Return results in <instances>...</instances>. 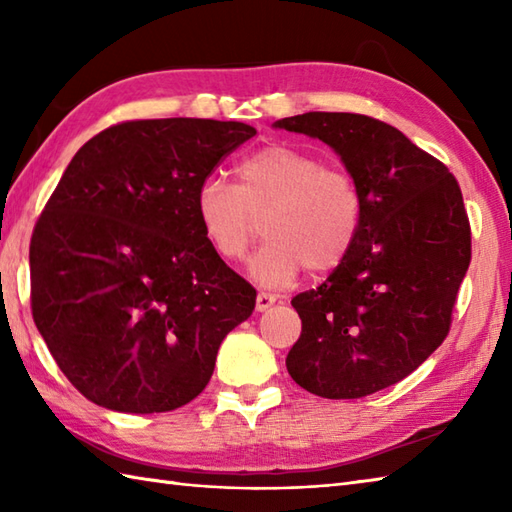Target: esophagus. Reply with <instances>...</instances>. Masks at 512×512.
I'll return each instance as SVG.
<instances>
[{
	"instance_id": "obj_1",
	"label": "esophagus",
	"mask_w": 512,
	"mask_h": 512,
	"mask_svg": "<svg viewBox=\"0 0 512 512\" xmlns=\"http://www.w3.org/2000/svg\"><path fill=\"white\" fill-rule=\"evenodd\" d=\"M275 301H277V297L270 295V292H259L257 301H255V308H257V312H264V310H268L270 306H273Z\"/></svg>"
}]
</instances>
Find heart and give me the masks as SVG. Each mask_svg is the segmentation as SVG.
Masks as SVG:
<instances>
[{
  "label": "heart",
  "instance_id": "1",
  "mask_svg": "<svg viewBox=\"0 0 512 512\" xmlns=\"http://www.w3.org/2000/svg\"><path fill=\"white\" fill-rule=\"evenodd\" d=\"M237 187L206 178L195 191V217L213 253L239 262L262 222L266 244L248 270L259 284L286 286L303 268L325 275L352 253L363 198L350 171L310 151L268 145L239 162Z\"/></svg>",
  "mask_w": 512,
  "mask_h": 512
}]
</instances>
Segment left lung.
Masks as SVG:
<instances>
[{
    "label": "left lung",
    "instance_id": "1",
    "mask_svg": "<svg viewBox=\"0 0 512 512\" xmlns=\"http://www.w3.org/2000/svg\"><path fill=\"white\" fill-rule=\"evenodd\" d=\"M341 156L363 198L345 262L292 299L301 336L288 374L321 398H363L409 376L447 339L471 264L462 191L438 158L376 118L308 112L275 123Z\"/></svg>",
    "mask_w": 512,
    "mask_h": 512
}]
</instances>
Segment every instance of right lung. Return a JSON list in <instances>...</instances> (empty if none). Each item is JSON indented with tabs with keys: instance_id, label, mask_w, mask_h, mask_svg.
Segmentation results:
<instances>
[{
	"instance_id": "add662e5",
	"label": "right lung",
	"mask_w": 512,
	"mask_h": 512,
	"mask_svg": "<svg viewBox=\"0 0 512 512\" xmlns=\"http://www.w3.org/2000/svg\"><path fill=\"white\" fill-rule=\"evenodd\" d=\"M255 127L211 118L127 121L90 138L30 239L32 319L94 405L160 413L209 385L255 288L206 244L195 191Z\"/></svg>"
}]
</instances>
